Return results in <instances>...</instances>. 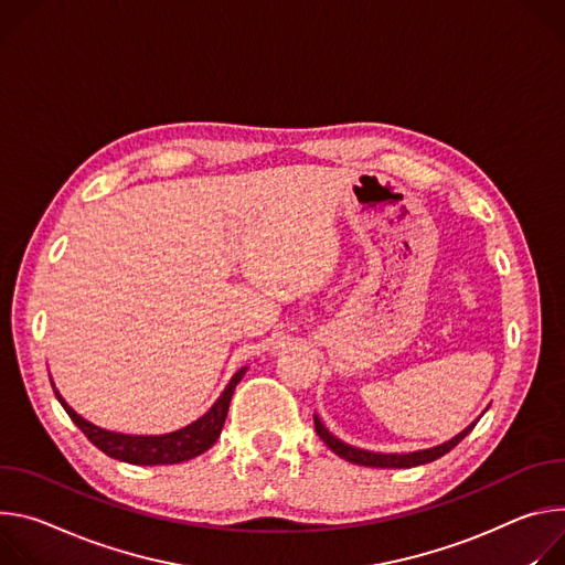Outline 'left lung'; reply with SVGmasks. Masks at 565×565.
<instances>
[{
    "mask_svg": "<svg viewBox=\"0 0 565 565\" xmlns=\"http://www.w3.org/2000/svg\"><path fill=\"white\" fill-rule=\"evenodd\" d=\"M489 408V406H487ZM487 408L482 411V415L487 413ZM480 415V417H482ZM478 417V419H480ZM478 419H473L465 430H460L456 437H451V440L437 445V447H430V449H419V451H411V454H382V451H367V449H359V447H352L348 443H343L341 437H337L334 433H330L326 428V424L321 422L319 415H315V426H317V433L321 440L343 460L352 462V465H363V467H380V469H408V467H417V465H426V462H433L437 458H443L445 454H449L454 447H458L465 437L473 430V426L478 424Z\"/></svg>",
    "mask_w": 565,
    "mask_h": 565,
    "instance_id": "1",
    "label": "left lung"
}]
</instances>
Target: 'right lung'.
Returning <instances> with one entry per match:
<instances>
[{
	"label": "right lung",
	"instance_id": "add662e5",
	"mask_svg": "<svg viewBox=\"0 0 565 565\" xmlns=\"http://www.w3.org/2000/svg\"><path fill=\"white\" fill-rule=\"evenodd\" d=\"M246 370L248 367L244 365L233 374L231 382L217 397V402L200 419L191 422L183 428H177L172 433H163V435H130V433L100 428V426L92 424L89 419H85L83 415H78L65 402V397H62L60 391L55 388L53 380H51V386H53V393H55L57 402L62 404V408H65L67 415L72 417V422L89 437V443L94 447H98L109 458L120 460V462H130V465H177V462H185V460H193V458L202 456L217 443L222 426L226 422L231 397L235 393V386L242 382Z\"/></svg>",
	"mask_w": 565,
	"mask_h": 565
}]
</instances>
